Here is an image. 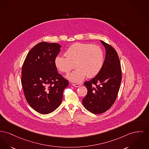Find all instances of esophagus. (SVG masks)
Returning a JSON list of instances; mask_svg holds the SVG:
<instances>
[{
    "label": "esophagus",
    "instance_id": "1",
    "mask_svg": "<svg viewBox=\"0 0 149 149\" xmlns=\"http://www.w3.org/2000/svg\"><path fill=\"white\" fill-rule=\"evenodd\" d=\"M72 86L74 87H80L81 86V84H79V83H73Z\"/></svg>",
    "mask_w": 149,
    "mask_h": 149
}]
</instances>
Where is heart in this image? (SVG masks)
Instances as JSON below:
<instances>
[{
	"instance_id": "obj_1",
	"label": "heart",
	"mask_w": 149,
	"mask_h": 149,
	"mask_svg": "<svg viewBox=\"0 0 149 149\" xmlns=\"http://www.w3.org/2000/svg\"><path fill=\"white\" fill-rule=\"evenodd\" d=\"M65 56H57L54 60V66L59 71L68 74L74 68L75 64L77 69L66 76L67 79L72 82H81L86 75L88 78L96 77L104 63L102 49L89 43L72 44L65 51Z\"/></svg>"
}]
</instances>
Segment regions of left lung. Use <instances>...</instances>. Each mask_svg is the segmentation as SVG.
Here are the masks:
<instances>
[{
  "mask_svg": "<svg viewBox=\"0 0 149 149\" xmlns=\"http://www.w3.org/2000/svg\"><path fill=\"white\" fill-rule=\"evenodd\" d=\"M105 47L106 56L100 73L84 84L87 95L83 100L84 107L93 114L105 113L114 104L122 81V70L118 53L114 48L101 40Z\"/></svg>",
  "mask_w": 149,
  "mask_h": 149,
  "instance_id": "8db88e82",
  "label": "left lung"
}]
</instances>
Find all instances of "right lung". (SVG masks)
<instances>
[{
	"label": "right lung",
	"mask_w": 149,
	"mask_h": 149,
	"mask_svg": "<svg viewBox=\"0 0 149 149\" xmlns=\"http://www.w3.org/2000/svg\"><path fill=\"white\" fill-rule=\"evenodd\" d=\"M61 46L45 42L28 53L22 68L21 83L27 102L42 114L51 113L61 104L68 80L58 73L54 63Z\"/></svg>",
	"instance_id": "add662e5"
}]
</instances>
